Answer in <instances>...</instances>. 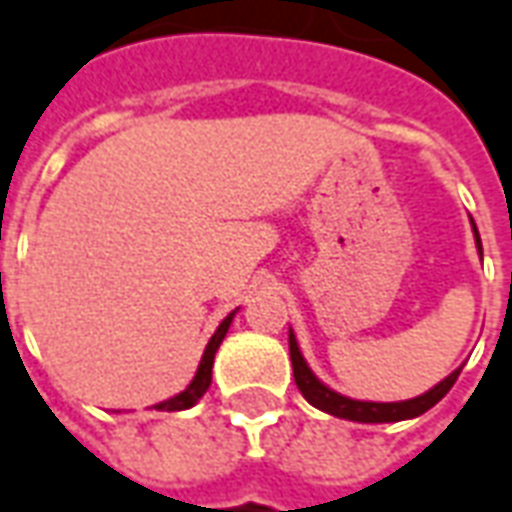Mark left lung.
Returning <instances> with one entry per match:
<instances>
[{
    "label": "left lung",
    "mask_w": 512,
    "mask_h": 512,
    "mask_svg": "<svg viewBox=\"0 0 512 512\" xmlns=\"http://www.w3.org/2000/svg\"><path fill=\"white\" fill-rule=\"evenodd\" d=\"M474 235H477V249L482 252L480 244V232L474 227ZM288 349H291V363H293V380H296V388L302 391L307 402L324 413L338 418H349V421H360V424H385V421H405V418H416L421 413H427L430 407H435L441 402L443 396L449 393V388L455 385L457 377H460V368L452 371L443 382H438L432 391L421 393L416 399H407V402H357V399H349V396H341V393L330 391L324 382L316 380V374L307 368L305 357L296 346V338L293 332H288Z\"/></svg>",
    "instance_id": "left-lung-1"
}]
</instances>
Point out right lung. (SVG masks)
I'll return each instance as SVG.
<instances>
[{"mask_svg":"<svg viewBox=\"0 0 512 512\" xmlns=\"http://www.w3.org/2000/svg\"><path fill=\"white\" fill-rule=\"evenodd\" d=\"M235 313H230V316L224 318L219 324V330L213 332V338H210V343L205 346V355H202V363H199V371H196L194 382L185 388L182 393H177V396H171L169 402H160V405H155V410H188V407H194L202 396H205V391L210 388V380H213V357H216V349L221 346V341H224V335H227V330H230V321Z\"/></svg>","mask_w":512,"mask_h":512,"instance_id":"obj_1","label":"right lung"}]
</instances>
